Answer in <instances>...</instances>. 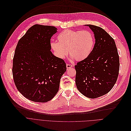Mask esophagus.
I'll return each instance as SVG.
<instances>
[{
	"label": "esophagus",
	"mask_w": 131,
	"mask_h": 131,
	"mask_svg": "<svg viewBox=\"0 0 131 131\" xmlns=\"http://www.w3.org/2000/svg\"><path fill=\"white\" fill-rule=\"evenodd\" d=\"M66 66H67V69H70L71 68H72L73 67V66L72 64H68V63H67L66 64Z\"/></svg>",
	"instance_id": "1"
}]
</instances>
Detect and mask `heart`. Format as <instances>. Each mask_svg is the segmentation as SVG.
I'll use <instances>...</instances> for the list:
<instances>
[{
  "instance_id": "b5f03b06",
  "label": "heart",
  "mask_w": 131,
  "mask_h": 131,
  "mask_svg": "<svg viewBox=\"0 0 131 131\" xmlns=\"http://www.w3.org/2000/svg\"><path fill=\"white\" fill-rule=\"evenodd\" d=\"M57 39L58 42L50 43L56 55L63 59L69 51L71 58L77 61L83 60L89 56L94 42L93 35L87 30L66 29L58 34Z\"/></svg>"
}]
</instances>
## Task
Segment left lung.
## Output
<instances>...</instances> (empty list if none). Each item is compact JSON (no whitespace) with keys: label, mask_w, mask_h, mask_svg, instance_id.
<instances>
[{"label":"left lung","mask_w":131,"mask_h":131,"mask_svg":"<svg viewBox=\"0 0 131 131\" xmlns=\"http://www.w3.org/2000/svg\"><path fill=\"white\" fill-rule=\"evenodd\" d=\"M93 32L95 43L89 56L75 66V83L83 95L95 99L107 93L119 74V57L113 38L103 28L85 25Z\"/></svg>","instance_id":"left-lung-1"}]
</instances>
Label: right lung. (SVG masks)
<instances>
[{
    "label": "right lung",
    "instance_id": "obj_1",
    "mask_svg": "<svg viewBox=\"0 0 131 131\" xmlns=\"http://www.w3.org/2000/svg\"><path fill=\"white\" fill-rule=\"evenodd\" d=\"M57 32L54 26L35 25L19 39L13 60L15 86L26 98L44 103L59 90L67 70L64 60L50 51V39Z\"/></svg>",
    "mask_w": 131,
    "mask_h": 131
}]
</instances>
